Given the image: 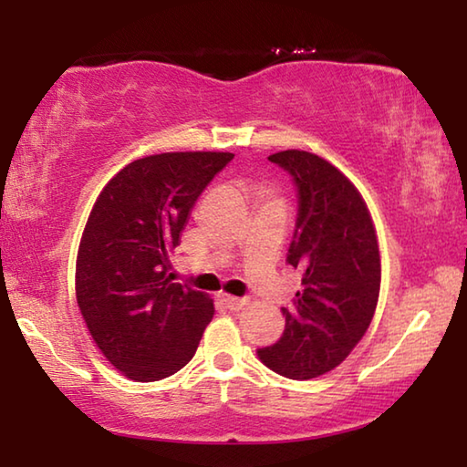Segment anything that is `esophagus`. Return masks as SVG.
I'll list each match as a JSON object with an SVG mask.
<instances>
[{
	"mask_svg": "<svg viewBox=\"0 0 467 467\" xmlns=\"http://www.w3.org/2000/svg\"><path fill=\"white\" fill-rule=\"evenodd\" d=\"M220 300H223V305H226V309H231V311H239L244 305H247V300L244 298H236L231 295H223L220 296Z\"/></svg>",
	"mask_w": 467,
	"mask_h": 467,
	"instance_id": "34e87169",
	"label": "esophagus"
}]
</instances>
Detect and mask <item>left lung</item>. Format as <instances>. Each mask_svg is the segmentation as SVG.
I'll use <instances>...</instances> for the list:
<instances>
[{
    "label": "left lung",
    "mask_w": 467,
    "mask_h": 467,
    "mask_svg": "<svg viewBox=\"0 0 467 467\" xmlns=\"http://www.w3.org/2000/svg\"><path fill=\"white\" fill-rule=\"evenodd\" d=\"M298 192L295 241L286 262L303 274L284 334L257 357L282 377L313 379L342 365L373 321L381 255L373 218L344 172L305 150L267 156Z\"/></svg>",
    "instance_id": "left-lung-1"
}]
</instances>
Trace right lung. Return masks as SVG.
<instances>
[{
  "mask_svg": "<svg viewBox=\"0 0 467 467\" xmlns=\"http://www.w3.org/2000/svg\"><path fill=\"white\" fill-rule=\"evenodd\" d=\"M231 152H164L130 162L94 202L76 259V298L105 358L131 381L183 368L214 300L171 282L169 253Z\"/></svg>",
  "mask_w": 467,
  "mask_h": 467,
  "instance_id": "right-lung-1",
  "label": "right lung"
}]
</instances>
